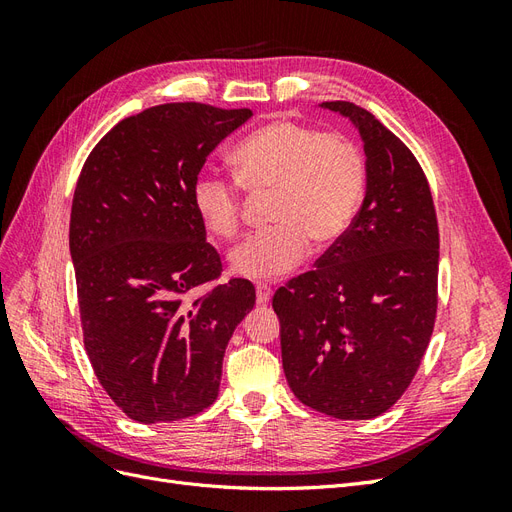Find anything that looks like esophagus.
I'll use <instances>...</instances> for the list:
<instances>
[{
	"mask_svg": "<svg viewBox=\"0 0 512 512\" xmlns=\"http://www.w3.org/2000/svg\"><path fill=\"white\" fill-rule=\"evenodd\" d=\"M271 294H273V290L267 284L256 286V303L258 305H267L271 301Z\"/></svg>",
	"mask_w": 512,
	"mask_h": 512,
	"instance_id": "esophagus-1",
	"label": "esophagus"
}]
</instances>
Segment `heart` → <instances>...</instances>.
<instances>
[{"label": "heart", "mask_w": 512, "mask_h": 512, "mask_svg": "<svg viewBox=\"0 0 512 512\" xmlns=\"http://www.w3.org/2000/svg\"><path fill=\"white\" fill-rule=\"evenodd\" d=\"M235 179L252 194H271L273 226L230 252V269L243 280L271 282L305 258L309 241L329 247L344 237L365 192V158L344 134H322L294 121L258 128L230 156ZM192 205L218 239L241 226V190L235 181L200 173Z\"/></svg>", "instance_id": "heart-1"}]
</instances>
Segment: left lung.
I'll list each match as a JSON object with an SVG mask.
<instances>
[{
	"label": "left lung",
	"mask_w": 512,
	"mask_h": 512,
	"mask_svg": "<svg viewBox=\"0 0 512 512\" xmlns=\"http://www.w3.org/2000/svg\"><path fill=\"white\" fill-rule=\"evenodd\" d=\"M365 198L344 237L273 294L284 374L301 404L342 421L389 410L410 386L436 322L438 220L412 151L352 102Z\"/></svg>",
	"instance_id": "obj_1"
}]
</instances>
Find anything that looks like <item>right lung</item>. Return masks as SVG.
<instances>
[{"label":"right lung","instance_id":"obj_1","mask_svg":"<svg viewBox=\"0 0 512 512\" xmlns=\"http://www.w3.org/2000/svg\"><path fill=\"white\" fill-rule=\"evenodd\" d=\"M250 117L198 102L151 106L102 138L76 183L70 256L85 348L104 391L138 423L209 408L230 337L254 309L247 280L185 301L222 273L192 183Z\"/></svg>","mask_w":512,"mask_h":512}]
</instances>
